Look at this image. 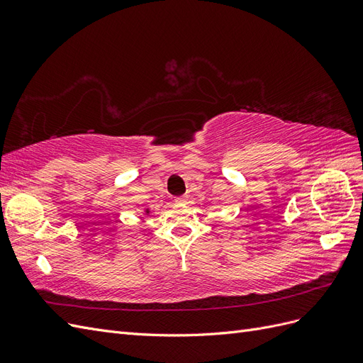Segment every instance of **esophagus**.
I'll return each mask as SVG.
<instances>
[{"label":"esophagus","instance_id":"1","mask_svg":"<svg viewBox=\"0 0 363 363\" xmlns=\"http://www.w3.org/2000/svg\"><path fill=\"white\" fill-rule=\"evenodd\" d=\"M175 203H188V196H179V199H175Z\"/></svg>","mask_w":363,"mask_h":363}]
</instances>
